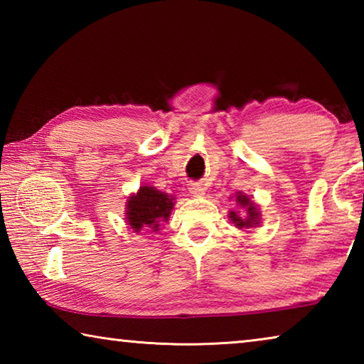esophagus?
Wrapping results in <instances>:
<instances>
[{
	"instance_id": "esophagus-1",
	"label": "esophagus",
	"mask_w": 364,
	"mask_h": 364,
	"mask_svg": "<svg viewBox=\"0 0 364 364\" xmlns=\"http://www.w3.org/2000/svg\"><path fill=\"white\" fill-rule=\"evenodd\" d=\"M188 189H189V193L193 194L194 197H202V196L205 194L204 186H202V184H199V183H191L189 186H188Z\"/></svg>"
}]
</instances>
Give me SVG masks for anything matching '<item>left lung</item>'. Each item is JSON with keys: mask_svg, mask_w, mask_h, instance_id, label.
<instances>
[{"mask_svg": "<svg viewBox=\"0 0 364 364\" xmlns=\"http://www.w3.org/2000/svg\"><path fill=\"white\" fill-rule=\"evenodd\" d=\"M234 197H236V204L241 208L239 212L230 210V215H228L234 226L242 230V228H255L260 225L262 213L258 210V205L255 202L244 193H236Z\"/></svg>", "mask_w": 364, "mask_h": 364, "instance_id": "left-lung-1", "label": "left lung"}]
</instances>
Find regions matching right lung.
<instances>
[{
	"label": "right lung",
	"instance_id": "right-lung-1",
	"mask_svg": "<svg viewBox=\"0 0 364 364\" xmlns=\"http://www.w3.org/2000/svg\"><path fill=\"white\" fill-rule=\"evenodd\" d=\"M175 207V197L156 189L154 186H141L127 200L125 220L134 232L143 228H151L156 232L160 225L167 223Z\"/></svg>",
	"mask_w": 364,
	"mask_h": 364
}]
</instances>
